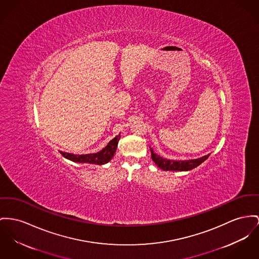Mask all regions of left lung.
<instances>
[{
  "instance_id": "8db88e82",
  "label": "left lung",
  "mask_w": 259,
  "mask_h": 259,
  "mask_svg": "<svg viewBox=\"0 0 259 259\" xmlns=\"http://www.w3.org/2000/svg\"><path fill=\"white\" fill-rule=\"evenodd\" d=\"M150 151H151V157H152V160L154 161V163L160 169H162L164 171H180V172L190 171V170L196 168L197 166H199L210 156V153H209L207 155L202 156V157L196 158V159L170 160V159L163 158L160 155H157L156 153H154V151L151 147H150Z\"/></svg>"
}]
</instances>
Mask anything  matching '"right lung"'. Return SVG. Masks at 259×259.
Wrapping results in <instances>:
<instances>
[{"label": "right lung", "instance_id": "add662e5", "mask_svg": "<svg viewBox=\"0 0 259 259\" xmlns=\"http://www.w3.org/2000/svg\"><path fill=\"white\" fill-rule=\"evenodd\" d=\"M121 138V135L115 137L110 142L104 147L102 150L96 152V153H90V154H72L68 152L60 151V153L65 158L69 159L72 162L76 163H89V164H95V165H104L108 163L116 153L119 140Z\"/></svg>", "mask_w": 259, "mask_h": 259}]
</instances>
